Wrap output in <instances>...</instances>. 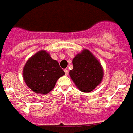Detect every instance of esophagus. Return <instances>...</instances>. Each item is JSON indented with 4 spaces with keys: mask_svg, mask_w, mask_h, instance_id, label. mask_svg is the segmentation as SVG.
Returning <instances> with one entry per match:
<instances>
[{
    "mask_svg": "<svg viewBox=\"0 0 133 133\" xmlns=\"http://www.w3.org/2000/svg\"><path fill=\"white\" fill-rule=\"evenodd\" d=\"M64 72H65V75H68V69H64Z\"/></svg>",
    "mask_w": 133,
    "mask_h": 133,
    "instance_id": "1",
    "label": "esophagus"
}]
</instances>
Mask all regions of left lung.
<instances>
[{"label": "left lung", "mask_w": 133, "mask_h": 133, "mask_svg": "<svg viewBox=\"0 0 133 133\" xmlns=\"http://www.w3.org/2000/svg\"><path fill=\"white\" fill-rule=\"evenodd\" d=\"M74 68L69 76L79 91H92L102 81L103 69L99 61L87 49H83L72 60Z\"/></svg>", "instance_id": "8db88e82"}]
</instances>
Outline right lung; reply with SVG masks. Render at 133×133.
Here are the masks:
<instances>
[{
  "label": "right lung",
  "instance_id": "add662e5",
  "mask_svg": "<svg viewBox=\"0 0 133 133\" xmlns=\"http://www.w3.org/2000/svg\"><path fill=\"white\" fill-rule=\"evenodd\" d=\"M22 75L31 90L46 95L54 88L57 80L65 73L47 51L40 50L27 60Z\"/></svg>",
  "mask_w": 133,
  "mask_h": 133
}]
</instances>
